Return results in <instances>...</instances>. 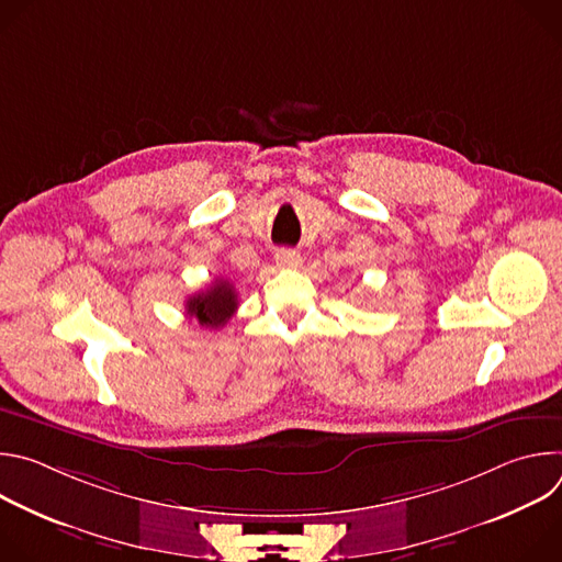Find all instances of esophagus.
<instances>
[{
  "instance_id": "esophagus-1",
  "label": "esophagus",
  "mask_w": 562,
  "mask_h": 562,
  "mask_svg": "<svg viewBox=\"0 0 562 562\" xmlns=\"http://www.w3.org/2000/svg\"><path fill=\"white\" fill-rule=\"evenodd\" d=\"M276 265L280 269H297L302 265V256L291 249H280L276 251Z\"/></svg>"
}]
</instances>
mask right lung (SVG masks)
<instances>
[{
	"instance_id": "add662e5",
	"label": "right lung",
	"mask_w": 562,
	"mask_h": 562,
	"mask_svg": "<svg viewBox=\"0 0 562 562\" xmlns=\"http://www.w3.org/2000/svg\"><path fill=\"white\" fill-rule=\"evenodd\" d=\"M237 304L239 302H237L235 286L224 278H217L204 291H200L187 300V315L195 317L202 327L220 329L237 311Z\"/></svg>"
}]
</instances>
